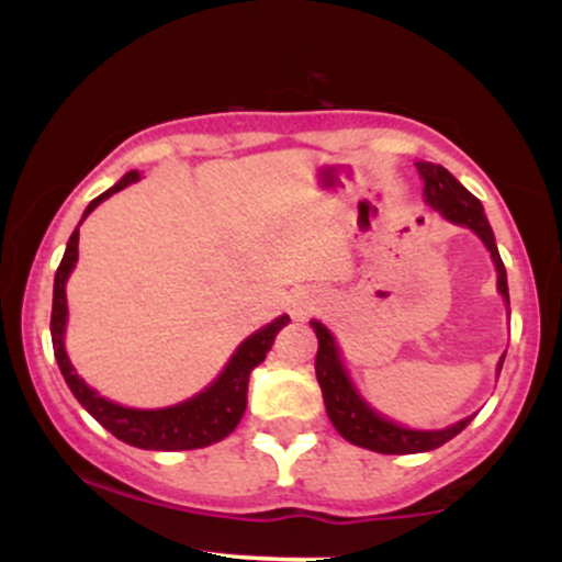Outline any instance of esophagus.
Wrapping results in <instances>:
<instances>
[{
  "mask_svg": "<svg viewBox=\"0 0 562 562\" xmlns=\"http://www.w3.org/2000/svg\"><path fill=\"white\" fill-rule=\"evenodd\" d=\"M314 303H317V299H314L308 290H293V295L288 299L290 314H293L295 319H306L308 314L314 312Z\"/></svg>",
  "mask_w": 562,
  "mask_h": 562,
  "instance_id": "esophagus-1",
  "label": "esophagus"
}]
</instances>
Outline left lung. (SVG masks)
<instances>
[{"instance_id":"1","label":"left lung","mask_w":562,"mask_h":562,"mask_svg":"<svg viewBox=\"0 0 562 562\" xmlns=\"http://www.w3.org/2000/svg\"><path fill=\"white\" fill-rule=\"evenodd\" d=\"M415 166L423 179L425 203H428L434 211H438L447 222L473 232V235L486 245V250L492 254V261L496 269V290H499L502 301L507 303V312H509L505 263L499 259L494 229L492 224H488L486 214H483L481 200L457 182L443 166L428 164V160H417ZM312 327L319 340L314 370H317L327 417H330L335 430H338L346 441H351L353 447L380 451V454H417V451L438 449L441 443L451 441V438L462 434V430L468 428V423L473 420V415H470L447 425V428H434V430L409 428V425L391 420L389 415H383V412L375 409V406L367 402L362 391L357 389V383H353L351 375H348V367L344 362V353H340L338 340H335V335L327 330V325H322L319 319H312ZM505 353H502L499 364H496V375H499L502 362H505Z\"/></svg>"}]
</instances>
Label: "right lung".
<instances>
[{
  "label": "right lung",
  "mask_w": 562,
  "mask_h": 562,
  "mask_svg": "<svg viewBox=\"0 0 562 562\" xmlns=\"http://www.w3.org/2000/svg\"><path fill=\"white\" fill-rule=\"evenodd\" d=\"M139 171H128L115 182L111 190L97 195L83 211L81 222L87 218L102 200H108L124 187L139 182ZM79 222V227H81ZM79 227L68 237L66 254H63L60 267L55 272V290H53V322H49V333H53V348L57 367H60L63 378H66L70 393L76 396L83 409L94 417L105 430L137 449H156V451H184L211 447V443L227 438L237 423L243 420V412L248 406V380L250 372L267 359L269 348H272L277 333L288 325V314H280L269 325H263L254 335L243 340L224 364V370L198 391L195 396L184 398V402L171 406H156V409H139V406H124L119 402L102 396L92 385L76 372L66 351V327H68V299L66 285L68 277L74 272L76 261H79Z\"/></svg>",
  "instance_id": "add662e5"
}]
</instances>
